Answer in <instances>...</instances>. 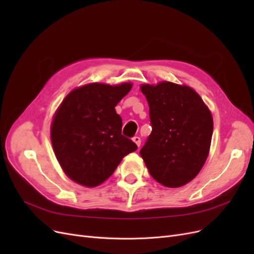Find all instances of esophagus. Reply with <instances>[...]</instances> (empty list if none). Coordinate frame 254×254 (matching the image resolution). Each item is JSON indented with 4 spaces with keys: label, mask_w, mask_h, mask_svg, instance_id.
Listing matches in <instances>:
<instances>
[{
    "label": "esophagus",
    "mask_w": 254,
    "mask_h": 254,
    "mask_svg": "<svg viewBox=\"0 0 254 254\" xmlns=\"http://www.w3.org/2000/svg\"><path fill=\"white\" fill-rule=\"evenodd\" d=\"M132 140H133V142L137 145V147H140V145H141V139H140V136H133Z\"/></svg>",
    "instance_id": "esophagus-1"
}]
</instances>
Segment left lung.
Instances as JSON below:
<instances>
[{
    "label": "left lung",
    "mask_w": 254,
    "mask_h": 254,
    "mask_svg": "<svg viewBox=\"0 0 254 254\" xmlns=\"http://www.w3.org/2000/svg\"><path fill=\"white\" fill-rule=\"evenodd\" d=\"M141 91L149 106L152 130L140 155L157 182L180 188L195 178L209 155L212 114L188 86L162 81L142 84Z\"/></svg>",
    "instance_id": "left-lung-1"
}]
</instances>
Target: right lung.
I'll return each mask as SVG.
<instances>
[{"label": "right lung", "instance_id": "obj_1", "mask_svg": "<svg viewBox=\"0 0 254 254\" xmlns=\"http://www.w3.org/2000/svg\"><path fill=\"white\" fill-rule=\"evenodd\" d=\"M132 84L89 83L68 93L51 127L54 152L68 178L94 188L113 174L122 159L137 146L122 134L115 106Z\"/></svg>", "mask_w": 254, "mask_h": 254}]
</instances>
